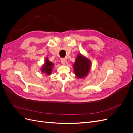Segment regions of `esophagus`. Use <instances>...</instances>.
Returning a JSON list of instances; mask_svg holds the SVG:
<instances>
[{
	"instance_id": "obj_1",
	"label": "esophagus",
	"mask_w": 133,
	"mask_h": 133,
	"mask_svg": "<svg viewBox=\"0 0 133 133\" xmlns=\"http://www.w3.org/2000/svg\"><path fill=\"white\" fill-rule=\"evenodd\" d=\"M60 62H61V63H62V64H63V65H64V64H65V63H66L65 59H64V58H62V59H61V60H60Z\"/></svg>"
}]
</instances>
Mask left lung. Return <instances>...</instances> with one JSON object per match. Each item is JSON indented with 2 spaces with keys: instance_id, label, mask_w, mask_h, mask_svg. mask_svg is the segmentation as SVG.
Masks as SVG:
<instances>
[{
  "instance_id": "1",
  "label": "left lung",
  "mask_w": 133,
  "mask_h": 133,
  "mask_svg": "<svg viewBox=\"0 0 133 133\" xmlns=\"http://www.w3.org/2000/svg\"><path fill=\"white\" fill-rule=\"evenodd\" d=\"M90 68V62L89 60L79 54L74 64V69L76 76L79 78L85 77L89 73Z\"/></svg>"
}]
</instances>
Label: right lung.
<instances>
[{"mask_svg":"<svg viewBox=\"0 0 133 133\" xmlns=\"http://www.w3.org/2000/svg\"><path fill=\"white\" fill-rule=\"evenodd\" d=\"M53 64L48 59H46L45 63H44V66L42 68V71L43 73H45L48 75H50L52 71V68H53Z\"/></svg>","mask_w":133,"mask_h":133,"instance_id":"obj_1","label":"right lung"}]
</instances>
